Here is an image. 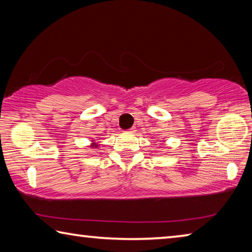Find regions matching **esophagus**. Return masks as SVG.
<instances>
[{
    "mask_svg": "<svg viewBox=\"0 0 252 252\" xmlns=\"http://www.w3.org/2000/svg\"><path fill=\"white\" fill-rule=\"evenodd\" d=\"M127 132H130V133H134V132H135V127H131V129L127 130Z\"/></svg>",
    "mask_w": 252,
    "mask_h": 252,
    "instance_id": "esophagus-1",
    "label": "esophagus"
}]
</instances>
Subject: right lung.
Instances as JSON below:
<instances>
[{"label": "right lung", "mask_w": 252, "mask_h": 252, "mask_svg": "<svg viewBox=\"0 0 252 252\" xmlns=\"http://www.w3.org/2000/svg\"><path fill=\"white\" fill-rule=\"evenodd\" d=\"M91 148H97V143H96V142H94V141H92V143H91Z\"/></svg>", "instance_id": "add662e5"}]
</instances>
